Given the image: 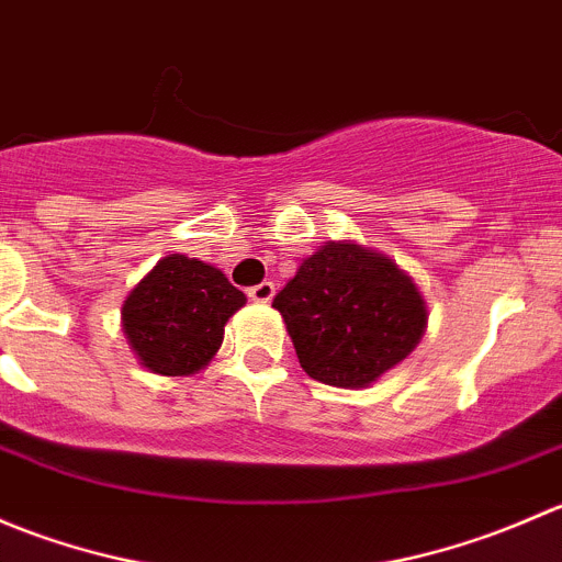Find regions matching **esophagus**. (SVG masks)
Segmentation results:
<instances>
[{
  "instance_id": "esophagus-1",
  "label": "esophagus",
  "mask_w": 562,
  "mask_h": 562,
  "mask_svg": "<svg viewBox=\"0 0 562 562\" xmlns=\"http://www.w3.org/2000/svg\"><path fill=\"white\" fill-rule=\"evenodd\" d=\"M247 293H249V299H252V302L266 304V302H271V299H274V282L263 280V282H258V285L249 288Z\"/></svg>"
}]
</instances>
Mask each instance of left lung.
Segmentation results:
<instances>
[{"label":"left lung","instance_id":"1","mask_svg":"<svg viewBox=\"0 0 562 562\" xmlns=\"http://www.w3.org/2000/svg\"><path fill=\"white\" fill-rule=\"evenodd\" d=\"M299 364L328 386L364 389L411 356L427 331L416 282L350 241H326L274 296Z\"/></svg>","mask_w":562,"mask_h":562}]
</instances>
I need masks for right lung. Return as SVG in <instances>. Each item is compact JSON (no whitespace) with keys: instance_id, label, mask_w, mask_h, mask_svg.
Instances as JSON below:
<instances>
[{"instance_id":"1","label":"right lung","mask_w":562,"mask_h":562,"mask_svg":"<svg viewBox=\"0 0 562 562\" xmlns=\"http://www.w3.org/2000/svg\"><path fill=\"white\" fill-rule=\"evenodd\" d=\"M245 304V293L220 269L168 255L124 299L122 328L146 370L192 375L214 359L225 323Z\"/></svg>"}]
</instances>
